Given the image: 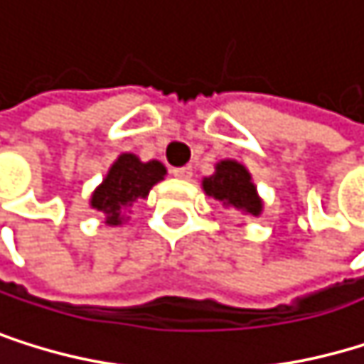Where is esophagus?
I'll return each instance as SVG.
<instances>
[{
  "label": "esophagus",
  "mask_w": 364,
  "mask_h": 364,
  "mask_svg": "<svg viewBox=\"0 0 364 364\" xmlns=\"http://www.w3.org/2000/svg\"><path fill=\"white\" fill-rule=\"evenodd\" d=\"M176 178H180V180H191L193 178V169L191 167H178V169H173L171 171Z\"/></svg>",
  "instance_id": "1"
}]
</instances>
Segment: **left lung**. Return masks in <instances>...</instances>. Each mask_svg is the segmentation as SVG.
Wrapping results in <instances>:
<instances>
[{"label": "left lung", "instance_id": "left-lung-1", "mask_svg": "<svg viewBox=\"0 0 364 364\" xmlns=\"http://www.w3.org/2000/svg\"><path fill=\"white\" fill-rule=\"evenodd\" d=\"M208 197H215L225 206L234 208L241 215L258 217L262 213V199L256 193L250 171L236 160L217 162L215 173L202 182Z\"/></svg>", "mask_w": 364, "mask_h": 364}]
</instances>
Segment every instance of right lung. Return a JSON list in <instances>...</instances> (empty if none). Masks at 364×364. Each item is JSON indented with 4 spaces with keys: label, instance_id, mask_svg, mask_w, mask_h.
Returning <instances> with one entry per match:
<instances>
[{
    "label": "right lung",
    "instance_id": "obj_1",
    "mask_svg": "<svg viewBox=\"0 0 364 364\" xmlns=\"http://www.w3.org/2000/svg\"><path fill=\"white\" fill-rule=\"evenodd\" d=\"M167 169L162 162H143L134 154H121L108 169L104 182L90 195V206L106 215L108 225H121L136 199H145L154 184L165 180Z\"/></svg>",
    "mask_w": 364,
    "mask_h": 364
}]
</instances>
